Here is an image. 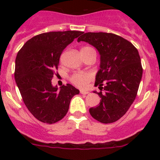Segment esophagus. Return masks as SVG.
Returning <instances> with one entry per match:
<instances>
[{
	"label": "esophagus",
	"instance_id": "34e87169",
	"mask_svg": "<svg viewBox=\"0 0 160 160\" xmlns=\"http://www.w3.org/2000/svg\"><path fill=\"white\" fill-rule=\"evenodd\" d=\"M80 92L81 94H88V93H89V92L87 91V90H80Z\"/></svg>",
	"mask_w": 160,
	"mask_h": 160
}]
</instances>
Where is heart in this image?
<instances>
[{"mask_svg":"<svg viewBox=\"0 0 160 160\" xmlns=\"http://www.w3.org/2000/svg\"><path fill=\"white\" fill-rule=\"evenodd\" d=\"M89 48L90 47H83L81 49H89ZM90 79H91V76L88 72H77V73H74L70 77V81L72 84L78 88H84L87 86Z\"/></svg>","mask_w":160,"mask_h":160,"instance_id":"heart-1","label":"heart"}]
</instances>
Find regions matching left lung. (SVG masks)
Listing matches in <instances>:
<instances>
[{
  "label": "left lung",
  "mask_w": 160,
  "mask_h": 160,
  "mask_svg": "<svg viewBox=\"0 0 160 160\" xmlns=\"http://www.w3.org/2000/svg\"><path fill=\"white\" fill-rule=\"evenodd\" d=\"M81 34L77 42H88L101 56L94 84L101 91L93 93H98L101 101L98 106L90 108V114L101 123H112L127 112L136 98L142 76L139 54L130 42L115 34Z\"/></svg>",
  "instance_id": "left-lung-1"
}]
</instances>
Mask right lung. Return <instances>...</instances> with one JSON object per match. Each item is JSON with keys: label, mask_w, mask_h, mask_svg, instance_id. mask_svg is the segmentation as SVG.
Here are the masks:
<instances>
[{"label": "right lung", "mask_w": 160, "mask_h": 160, "mask_svg": "<svg viewBox=\"0 0 160 160\" xmlns=\"http://www.w3.org/2000/svg\"><path fill=\"white\" fill-rule=\"evenodd\" d=\"M83 32L66 31L39 34L18 52L14 78L24 103L35 118L53 124L63 118L72 97L80 90L67 83L52 84L63 49Z\"/></svg>", "instance_id": "obj_1"}]
</instances>
